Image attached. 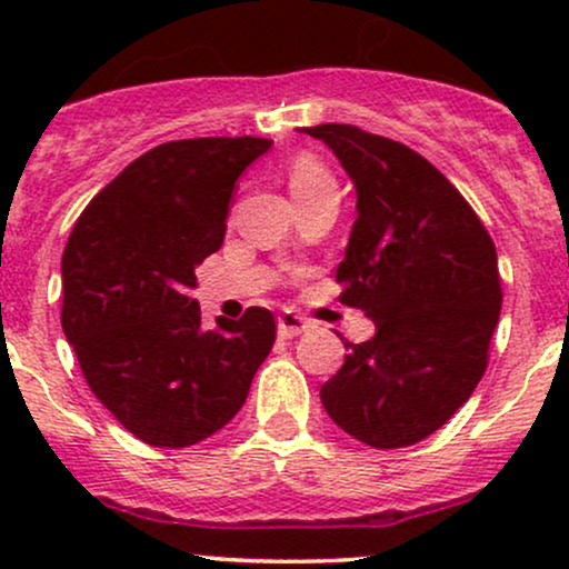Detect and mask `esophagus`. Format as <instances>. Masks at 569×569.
I'll use <instances>...</instances> for the list:
<instances>
[{
	"instance_id": "obj_1",
	"label": "esophagus",
	"mask_w": 569,
	"mask_h": 569,
	"mask_svg": "<svg viewBox=\"0 0 569 569\" xmlns=\"http://www.w3.org/2000/svg\"><path fill=\"white\" fill-rule=\"evenodd\" d=\"M307 329H310V321H307L305 316H299V312L286 310V312H280V316H278V335L280 337H286V339L299 337Z\"/></svg>"
}]
</instances>
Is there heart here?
<instances>
[{
  "label": "heart",
  "instance_id": "1",
  "mask_svg": "<svg viewBox=\"0 0 569 569\" xmlns=\"http://www.w3.org/2000/svg\"><path fill=\"white\" fill-rule=\"evenodd\" d=\"M326 184H335V179H331L329 168H326L323 162L316 158V154L302 152L291 160L289 189H291L293 200L302 198V194H307V192H316V189H321Z\"/></svg>",
  "mask_w": 569,
  "mask_h": 569
}]
</instances>
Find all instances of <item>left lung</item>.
<instances>
[{
    "mask_svg": "<svg viewBox=\"0 0 569 569\" xmlns=\"http://www.w3.org/2000/svg\"><path fill=\"white\" fill-rule=\"evenodd\" d=\"M321 139L356 187V224L337 283L339 302L377 326L321 388L352 439L398 449L439 430L487 369L502 291L492 238L441 171L356 126L302 128Z\"/></svg>",
    "mask_w": 569,
    "mask_h": 569,
    "instance_id": "8db88e82",
    "label": "left lung"
}]
</instances>
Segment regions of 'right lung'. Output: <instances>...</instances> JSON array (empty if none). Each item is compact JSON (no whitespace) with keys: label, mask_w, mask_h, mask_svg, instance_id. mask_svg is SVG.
I'll list each match as a JSON object with an SVG mask.
<instances>
[{"label":"right lung","mask_w":569,"mask_h":569,"mask_svg":"<svg viewBox=\"0 0 569 569\" xmlns=\"http://www.w3.org/2000/svg\"><path fill=\"white\" fill-rule=\"evenodd\" d=\"M270 139L168 141L90 200L63 248V335L93 390L149 447L213 436L246 403L276 342V318L248 307L202 329L194 267L219 251L234 181Z\"/></svg>","instance_id":"1"}]
</instances>
